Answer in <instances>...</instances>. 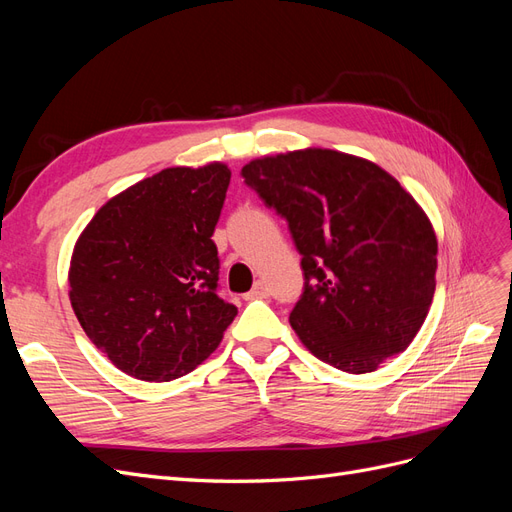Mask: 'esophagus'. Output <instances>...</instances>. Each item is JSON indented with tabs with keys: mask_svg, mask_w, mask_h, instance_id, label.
<instances>
[{
	"mask_svg": "<svg viewBox=\"0 0 512 512\" xmlns=\"http://www.w3.org/2000/svg\"><path fill=\"white\" fill-rule=\"evenodd\" d=\"M269 297V288L265 282H256L254 288L245 294V301H252V299H267Z\"/></svg>",
	"mask_w": 512,
	"mask_h": 512,
	"instance_id": "34e87169",
	"label": "esophagus"
}]
</instances>
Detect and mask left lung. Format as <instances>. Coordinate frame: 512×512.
<instances>
[{"label":"left lung","instance_id":"8db88e82","mask_svg":"<svg viewBox=\"0 0 512 512\" xmlns=\"http://www.w3.org/2000/svg\"><path fill=\"white\" fill-rule=\"evenodd\" d=\"M241 175L288 222L301 254L290 327L305 348L348 374L404 352L436 290L438 241L399 181L333 149L252 160Z\"/></svg>","mask_w":512,"mask_h":512}]
</instances>
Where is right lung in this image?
<instances>
[{
	"instance_id": "obj_1",
	"label": "right lung",
	"mask_w": 512,
	"mask_h": 512,
	"mask_svg": "<svg viewBox=\"0 0 512 512\" xmlns=\"http://www.w3.org/2000/svg\"><path fill=\"white\" fill-rule=\"evenodd\" d=\"M228 183L220 162L164 168L108 200L76 241L72 309L128 376L168 382L190 374L235 320L237 307L218 294L211 239Z\"/></svg>"
}]
</instances>
